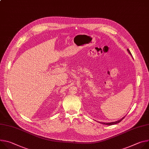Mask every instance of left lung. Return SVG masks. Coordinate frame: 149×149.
I'll return each mask as SVG.
<instances>
[{"label":"left lung","mask_w":149,"mask_h":149,"mask_svg":"<svg viewBox=\"0 0 149 149\" xmlns=\"http://www.w3.org/2000/svg\"><path fill=\"white\" fill-rule=\"evenodd\" d=\"M127 50H128V53L130 54V55H131V52H130V50L128 49H127ZM132 56V55H131ZM125 116H124L123 118H121L120 119H119V120H116V121H115V122H112V123H100V122H98V123H100V124H104V125H115V124H118V123H120V122L123 120L124 118H125Z\"/></svg>","instance_id":"8db88e82"}]
</instances>
